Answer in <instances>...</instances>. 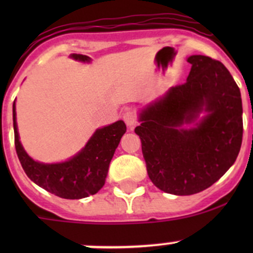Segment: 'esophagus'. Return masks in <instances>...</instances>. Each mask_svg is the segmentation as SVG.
<instances>
[{
	"instance_id": "obj_1",
	"label": "esophagus",
	"mask_w": 253,
	"mask_h": 253,
	"mask_svg": "<svg viewBox=\"0 0 253 253\" xmlns=\"http://www.w3.org/2000/svg\"><path fill=\"white\" fill-rule=\"evenodd\" d=\"M124 121L126 122V125L128 127H133L137 124V117L134 115V112L132 111H126L124 114Z\"/></svg>"
}]
</instances>
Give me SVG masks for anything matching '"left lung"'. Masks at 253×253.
Returning a JSON list of instances; mask_svg holds the SVG:
<instances>
[{"label": "left lung", "instance_id": "8db88e82", "mask_svg": "<svg viewBox=\"0 0 253 253\" xmlns=\"http://www.w3.org/2000/svg\"><path fill=\"white\" fill-rule=\"evenodd\" d=\"M187 62V81L143 108L134 128L149 178L176 196L201 192L225 174L244 129L241 94L225 66L203 55Z\"/></svg>", "mask_w": 253, "mask_h": 253}]
</instances>
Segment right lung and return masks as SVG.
I'll list each match as a JSON object with an SVG mask.
<instances>
[{
	"instance_id": "add662e5",
	"label": "right lung",
	"mask_w": 253,
	"mask_h": 253,
	"mask_svg": "<svg viewBox=\"0 0 253 253\" xmlns=\"http://www.w3.org/2000/svg\"><path fill=\"white\" fill-rule=\"evenodd\" d=\"M70 57L81 62H90V57L85 55L73 53ZM13 128L17 155L28 177L58 197L81 200L95 195L104 186L115 150L126 132V125L120 120L98 128L75 157L53 164L37 162L23 148L17 127L16 101L13 104Z\"/></svg>"
}]
</instances>
